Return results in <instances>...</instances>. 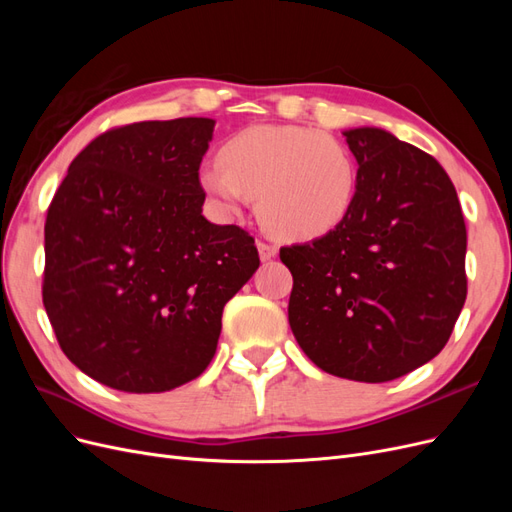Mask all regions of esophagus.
<instances>
[{
  "instance_id": "esophagus-1",
  "label": "esophagus",
  "mask_w": 512,
  "mask_h": 512,
  "mask_svg": "<svg viewBox=\"0 0 512 512\" xmlns=\"http://www.w3.org/2000/svg\"><path fill=\"white\" fill-rule=\"evenodd\" d=\"M258 254H260V260H271L277 256V247L273 243L258 241Z\"/></svg>"
}]
</instances>
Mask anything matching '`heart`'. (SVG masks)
Listing matches in <instances>:
<instances>
[{
	"label": "heart",
	"mask_w": 512,
	"mask_h": 512,
	"mask_svg": "<svg viewBox=\"0 0 512 512\" xmlns=\"http://www.w3.org/2000/svg\"><path fill=\"white\" fill-rule=\"evenodd\" d=\"M198 183L226 215L258 196L260 222L273 235L307 241L342 224L356 196V160L337 136L305 126H252L230 136L220 164Z\"/></svg>",
	"instance_id": "heart-1"
}]
</instances>
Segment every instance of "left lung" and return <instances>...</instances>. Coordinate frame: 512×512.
I'll return each instance as SVG.
<instances>
[{
  "instance_id": "obj_1",
  "label": "left lung",
  "mask_w": 512,
  "mask_h": 512,
  "mask_svg": "<svg viewBox=\"0 0 512 512\" xmlns=\"http://www.w3.org/2000/svg\"><path fill=\"white\" fill-rule=\"evenodd\" d=\"M356 196L327 235L282 247L288 322L322 371L389 382L431 361L466 303V222L436 158L380 128L346 130Z\"/></svg>"
}]
</instances>
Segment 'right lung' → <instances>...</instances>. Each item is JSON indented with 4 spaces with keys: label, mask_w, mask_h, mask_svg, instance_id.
I'll return each instance as SVG.
<instances>
[{
    "label": "right lung",
    "mask_w": 512,
    "mask_h": 512,
    "mask_svg": "<svg viewBox=\"0 0 512 512\" xmlns=\"http://www.w3.org/2000/svg\"><path fill=\"white\" fill-rule=\"evenodd\" d=\"M215 121H141L94 138L44 224L42 303L68 359L126 393L211 363L224 305L260 265L254 237L205 220L198 168Z\"/></svg>",
    "instance_id": "obj_1"
}]
</instances>
